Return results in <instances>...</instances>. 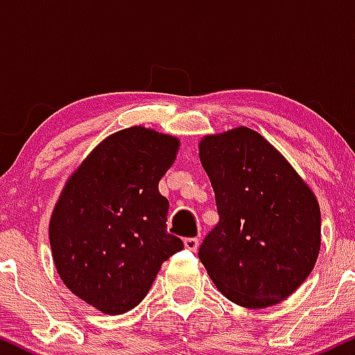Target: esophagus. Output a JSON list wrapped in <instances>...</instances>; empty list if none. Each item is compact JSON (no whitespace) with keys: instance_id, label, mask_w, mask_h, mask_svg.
Returning a JSON list of instances; mask_svg holds the SVG:
<instances>
[{"instance_id":"1","label":"esophagus","mask_w":355,"mask_h":355,"mask_svg":"<svg viewBox=\"0 0 355 355\" xmlns=\"http://www.w3.org/2000/svg\"><path fill=\"white\" fill-rule=\"evenodd\" d=\"M183 243H185V248H187V250H190V252H197V248H198V239H195V237H189V239L183 240Z\"/></svg>"}]
</instances>
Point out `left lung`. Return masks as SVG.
Here are the masks:
<instances>
[{
  "instance_id": "left-lung-1",
  "label": "left lung",
  "mask_w": 355,
  "mask_h": 355,
  "mask_svg": "<svg viewBox=\"0 0 355 355\" xmlns=\"http://www.w3.org/2000/svg\"><path fill=\"white\" fill-rule=\"evenodd\" d=\"M218 223L198 259L227 299L248 309L294 294L315 266L320 210L291 164L254 130L239 126L200 141Z\"/></svg>"
}]
</instances>
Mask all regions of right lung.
I'll return each mask as SVG.
<instances>
[{
	"label": "right lung",
	"mask_w": 355,
	"mask_h": 355,
	"mask_svg": "<svg viewBox=\"0 0 355 355\" xmlns=\"http://www.w3.org/2000/svg\"><path fill=\"white\" fill-rule=\"evenodd\" d=\"M177 138L144 126L113 133L67 182L50 220L64 285L105 313L132 311L162 263L183 242L166 232L168 200L158 182L177 157Z\"/></svg>",
	"instance_id": "obj_1"
}]
</instances>
